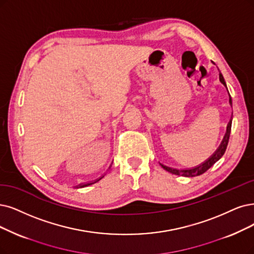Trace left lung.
Instances as JSON below:
<instances>
[{
    "mask_svg": "<svg viewBox=\"0 0 254 254\" xmlns=\"http://www.w3.org/2000/svg\"><path fill=\"white\" fill-rule=\"evenodd\" d=\"M213 63V62H212ZM214 64V63H213ZM220 76V81L224 84L225 88L227 89V86H226V82H225L224 80V77L222 73L220 72L219 74ZM228 91V90H227ZM229 94V92H228ZM229 105L232 107V100H231V96L229 95ZM231 124H232V116L228 122L227 125V127H226V133H225L224 137H223V140L221 144L219 145V147L217 148V151H215L207 160H205L203 163L196 165L194 167H191V168H185V170H178V168H173V167H170V166H166L162 163H160V165L164 168L165 171H167L168 173L171 174H174V175H178V176H183V177H196V176H200L202 174H204L206 171L209 170V168L217 162L219 161L220 159L222 158V156L224 155L225 151H226V147H227V144H228V141H229V136H230V130H231Z\"/></svg>",
    "mask_w": 254,
    "mask_h": 254,
    "instance_id": "obj_1",
    "label": "left lung"
}]
</instances>
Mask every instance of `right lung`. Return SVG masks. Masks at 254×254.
Instances as JSON below:
<instances>
[{
    "label": "right lung",
    "mask_w": 254,
    "mask_h": 254,
    "mask_svg": "<svg viewBox=\"0 0 254 254\" xmlns=\"http://www.w3.org/2000/svg\"><path fill=\"white\" fill-rule=\"evenodd\" d=\"M106 176V174L105 175H102L101 177H99V178H97L96 180H93V181H90V182H86V183H81V184H79V185H77V186H74L75 189H82V187H87V186H89V185H92V184H94V183H96V182H98L99 180H101L103 177Z\"/></svg>",
    "instance_id": "add662e5"
}]
</instances>
